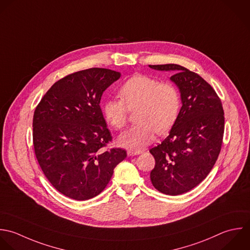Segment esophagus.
<instances>
[{
	"mask_svg": "<svg viewBox=\"0 0 250 250\" xmlns=\"http://www.w3.org/2000/svg\"><path fill=\"white\" fill-rule=\"evenodd\" d=\"M142 152L140 150H132V149H129L127 150V155L128 156H136V155H139L141 154Z\"/></svg>",
	"mask_w": 250,
	"mask_h": 250,
	"instance_id": "esophagus-1",
	"label": "esophagus"
}]
</instances>
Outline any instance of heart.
<instances>
[{
	"mask_svg": "<svg viewBox=\"0 0 250 250\" xmlns=\"http://www.w3.org/2000/svg\"><path fill=\"white\" fill-rule=\"evenodd\" d=\"M120 100L103 104L106 122L116 129H123L128 111H135L136 125L119 137V144L127 149H140L150 144L156 132L167 133L175 124L181 100L178 89L170 83H160L147 75H135L119 89Z\"/></svg>",
	"mask_w": 250,
	"mask_h": 250,
	"instance_id": "b5f03b06",
	"label": "heart"
}]
</instances>
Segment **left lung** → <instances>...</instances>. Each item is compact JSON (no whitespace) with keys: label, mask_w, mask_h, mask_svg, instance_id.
Returning a JSON list of instances; mask_svg holds the SVG:
<instances>
[{"label":"left lung","mask_w":250,"mask_h":250,"mask_svg":"<svg viewBox=\"0 0 250 250\" xmlns=\"http://www.w3.org/2000/svg\"><path fill=\"white\" fill-rule=\"evenodd\" d=\"M149 67L173 71L170 80L181 93L182 107L169 135L150 150L156 161L150 174L153 186L177 196L198 186L215 165L224 135V110L215 90L197 73L177 64Z\"/></svg>","instance_id":"left-lung-1"}]
</instances>
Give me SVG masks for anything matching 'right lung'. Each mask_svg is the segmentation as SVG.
Instances as JSON below:
<instances>
[{
	"label": "right lung",
	"instance_id": "add662e5",
	"mask_svg": "<svg viewBox=\"0 0 250 250\" xmlns=\"http://www.w3.org/2000/svg\"><path fill=\"white\" fill-rule=\"evenodd\" d=\"M120 77L104 68L72 73L57 81L35 109L36 158L51 185L70 199L99 195L126 158L125 149H106L112 135L99 105L103 91Z\"/></svg>",
	"mask_w": 250,
	"mask_h": 250
}]
</instances>
